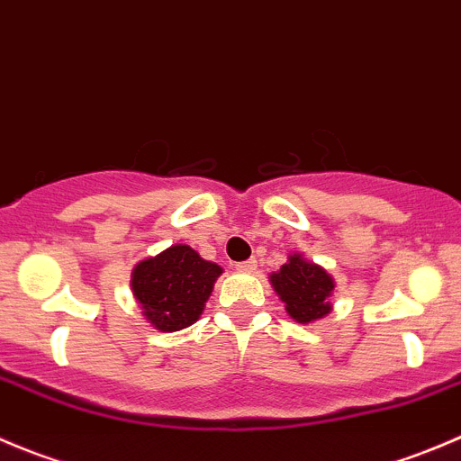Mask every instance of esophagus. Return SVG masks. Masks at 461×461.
Masks as SVG:
<instances>
[{"mask_svg": "<svg viewBox=\"0 0 461 461\" xmlns=\"http://www.w3.org/2000/svg\"><path fill=\"white\" fill-rule=\"evenodd\" d=\"M257 258H249V260H243V263H236V269H240V272H254L257 269Z\"/></svg>", "mask_w": 461, "mask_h": 461, "instance_id": "obj_1", "label": "esophagus"}]
</instances>
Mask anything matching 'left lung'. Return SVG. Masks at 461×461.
<instances>
[{"mask_svg": "<svg viewBox=\"0 0 461 461\" xmlns=\"http://www.w3.org/2000/svg\"><path fill=\"white\" fill-rule=\"evenodd\" d=\"M269 281L285 303L287 314L299 323H312L328 317L332 310L330 294L334 292V278L321 265L310 263L301 254H292Z\"/></svg>", "mask_w": 461, "mask_h": 461, "instance_id": "8db88e82", "label": "left lung"}]
</instances>
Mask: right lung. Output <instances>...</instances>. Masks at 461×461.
<instances>
[{
    "mask_svg": "<svg viewBox=\"0 0 461 461\" xmlns=\"http://www.w3.org/2000/svg\"><path fill=\"white\" fill-rule=\"evenodd\" d=\"M221 274V265L201 258L189 245H171L133 267L131 290L153 328L176 332L201 319Z\"/></svg>",
    "mask_w": 461,
    "mask_h": 461,
    "instance_id": "obj_1",
    "label": "right lung"
}]
</instances>
